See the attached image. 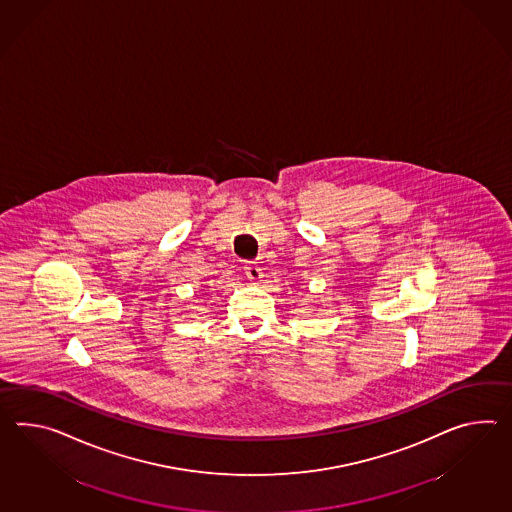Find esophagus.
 <instances>
[{
  "label": "esophagus",
  "instance_id": "1",
  "mask_svg": "<svg viewBox=\"0 0 512 512\" xmlns=\"http://www.w3.org/2000/svg\"><path fill=\"white\" fill-rule=\"evenodd\" d=\"M246 275H248V279H250L251 283H259L262 279L261 268L255 264V262H251V264H246Z\"/></svg>",
  "mask_w": 512,
  "mask_h": 512
}]
</instances>
